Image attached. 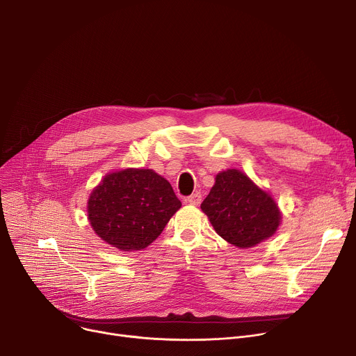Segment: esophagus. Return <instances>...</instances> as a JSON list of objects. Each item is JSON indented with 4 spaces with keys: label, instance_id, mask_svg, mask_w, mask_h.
I'll use <instances>...</instances> for the list:
<instances>
[{
    "label": "esophagus",
    "instance_id": "34e87169",
    "mask_svg": "<svg viewBox=\"0 0 356 356\" xmlns=\"http://www.w3.org/2000/svg\"><path fill=\"white\" fill-rule=\"evenodd\" d=\"M201 194L200 193H195V194H193V195H189L185 201L189 204V205H200L201 204Z\"/></svg>",
    "mask_w": 356,
    "mask_h": 356
}]
</instances>
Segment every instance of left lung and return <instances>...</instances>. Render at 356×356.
<instances>
[{
	"mask_svg": "<svg viewBox=\"0 0 356 356\" xmlns=\"http://www.w3.org/2000/svg\"><path fill=\"white\" fill-rule=\"evenodd\" d=\"M201 209L215 232L241 250L273 236L282 220V212L268 191L232 168L216 174Z\"/></svg>",
	"mask_w": 356,
	"mask_h": 356,
	"instance_id": "obj_1",
	"label": "left lung"
}]
</instances>
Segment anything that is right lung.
Instances as JSON below:
<instances>
[{
  "label": "right lung",
  "instance_id": "1",
  "mask_svg": "<svg viewBox=\"0 0 356 356\" xmlns=\"http://www.w3.org/2000/svg\"><path fill=\"white\" fill-rule=\"evenodd\" d=\"M171 184L154 170L108 172L87 202L94 232L111 247L132 252L147 248L181 208Z\"/></svg>",
  "mask_w": 356,
  "mask_h": 356
}]
</instances>
